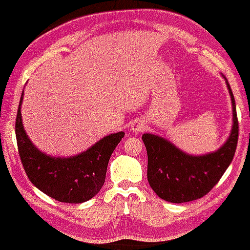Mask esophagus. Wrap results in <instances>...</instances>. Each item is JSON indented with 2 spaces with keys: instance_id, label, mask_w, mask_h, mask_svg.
Instances as JSON below:
<instances>
[{
  "instance_id": "1",
  "label": "esophagus",
  "mask_w": 250,
  "mask_h": 250,
  "mask_svg": "<svg viewBox=\"0 0 250 250\" xmlns=\"http://www.w3.org/2000/svg\"><path fill=\"white\" fill-rule=\"evenodd\" d=\"M145 122L142 121V120H135V121H133V123H131V130L134 131V133H141V131L145 129Z\"/></svg>"
}]
</instances>
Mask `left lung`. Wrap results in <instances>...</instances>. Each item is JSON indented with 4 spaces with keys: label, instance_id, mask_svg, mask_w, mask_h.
Masks as SVG:
<instances>
[{
    "label": "left lung",
    "instance_id": "obj_1",
    "mask_svg": "<svg viewBox=\"0 0 250 250\" xmlns=\"http://www.w3.org/2000/svg\"><path fill=\"white\" fill-rule=\"evenodd\" d=\"M222 77L230 95L233 125L227 141L217 150L205 155H190L159 135H142L148 154V182L162 200L183 203L201 199L219 182L233 161L239 137V122L233 91L226 76Z\"/></svg>",
    "mask_w": 250,
    "mask_h": 250
}]
</instances>
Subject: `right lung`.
I'll list each match as a JSON object with an SVG mask.
<instances>
[{"mask_svg":"<svg viewBox=\"0 0 250 250\" xmlns=\"http://www.w3.org/2000/svg\"><path fill=\"white\" fill-rule=\"evenodd\" d=\"M22 101L23 91L17 109L15 133L28 179L42 193L60 202L82 203L95 196L104 183L109 159L125 133L107 135L79 155L51 156L36 148L25 133L22 123Z\"/></svg>","mask_w":250,"mask_h":250,"instance_id":"add662e5","label":"right lung"}]
</instances>
